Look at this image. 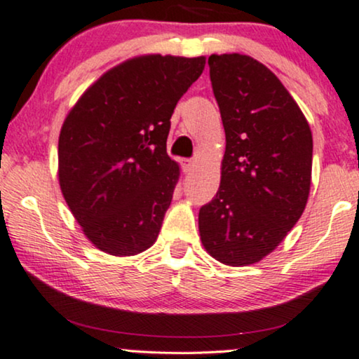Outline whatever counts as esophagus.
<instances>
[{"instance_id":"1","label":"esophagus","mask_w":359,"mask_h":359,"mask_svg":"<svg viewBox=\"0 0 359 359\" xmlns=\"http://www.w3.org/2000/svg\"><path fill=\"white\" fill-rule=\"evenodd\" d=\"M194 165H195V162L192 161V158H185V161L182 162V169H184V172H190L194 169Z\"/></svg>"}]
</instances>
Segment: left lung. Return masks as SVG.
<instances>
[{"instance_id": "left-lung-1", "label": "left lung", "mask_w": 359, "mask_h": 359, "mask_svg": "<svg viewBox=\"0 0 359 359\" xmlns=\"http://www.w3.org/2000/svg\"><path fill=\"white\" fill-rule=\"evenodd\" d=\"M208 66L226 146L198 230L215 260L245 266L273 252L305 210L313 137L298 104L257 59L212 54Z\"/></svg>"}]
</instances>
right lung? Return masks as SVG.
<instances>
[{
    "mask_svg": "<svg viewBox=\"0 0 359 359\" xmlns=\"http://www.w3.org/2000/svg\"><path fill=\"white\" fill-rule=\"evenodd\" d=\"M203 67V56L127 59L67 114L59 134V185L99 250L130 257L157 240L180 175L167 156L170 117Z\"/></svg>",
    "mask_w": 359,
    "mask_h": 359,
    "instance_id": "obj_1",
    "label": "right lung"
}]
</instances>
